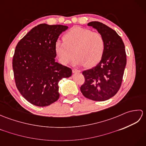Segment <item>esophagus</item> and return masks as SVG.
Here are the masks:
<instances>
[{
    "instance_id": "1",
    "label": "esophagus",
    "mask_w": 146,
    "mask_h": 146,
    "mask_svg": "<svg viewBox=\"0 0 146 146\" xmlns=\"http://www.w3.org/2000/svg\"><path fill=\"white\" fill-rule=\"evenodd\" d=\"M73 73H80V70H77V69H73Z\"/></svg>"
}]
</instances>
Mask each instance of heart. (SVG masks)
Instances as JSON below:
<instances>
[{
	"label": "heart",
	"mask_w": 146,
	"mask_h": 146,
	"mask_svg": "<svg viewBox=\"0 0 146 146\" xmlns=\"http://www.w3.org/2000/svg\"><path fill=\"white\" fill-rule=\"evenodd\" d=\"M64 41L55 43L54 50L60 62L63 64L73 58L75 63L91 67L97 64L103 56L105 42L100 33L81 27H74L65 34Z\"/></svg>",
	"instance_id": "obj_1"
}]
</instances>
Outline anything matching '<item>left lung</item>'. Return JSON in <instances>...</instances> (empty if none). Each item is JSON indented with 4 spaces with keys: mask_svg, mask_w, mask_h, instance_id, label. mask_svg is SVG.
Wrapping results in <instances>:
<instances>
[{
    "mask_svg": "<svg viewBox=\"0 0 146 146\" xmlns=\"http://www.w3.org/2000/svg\"><path fill=\"white\" fill-rule=\"evenodd\" d=\"M88 26L103 36L105 48L97 66L82 72L85 82L80 90L83 96L92 100L105 101L113 97L122 84L127 63L125 46L120 36L105 24L94 21Z\"/></svg>",
    "mask_w": 146,
    "mask_h": 146,
    "instance_id": "obj_1",
    "label": "left lung"
}]
</instances>
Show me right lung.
I'll return each instance as SVG.
<instances>
[{"label":"right lung","instance_id":"obj_1","mask_svg":"<svg viewBox=\"0 0 146 146\" xmlns=\"http://www.w3.org/2000/svg\"><path fill=\"white\" fill-rule=\"evenodd\" d=\"M63 25L41 24L33 27L15 47L12 68L16 87L33 105L46 107L60 97L58 83L72 74L70 68L55 62L54 45Z\"/></svg>","mask_w":146,"mask_h":146}]
</instances>
